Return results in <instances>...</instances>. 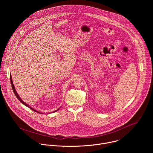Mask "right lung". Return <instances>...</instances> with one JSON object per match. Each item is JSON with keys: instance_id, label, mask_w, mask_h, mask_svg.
<instances>
[{"instance_id": "obj_1", "label": "right lung", "mask_w": 153, "mask_h": 153, "mask_svg": "<svg viewBox=\"0 0 153 153\" xmlns=\"http://www.w3.org/2000/svg\"><path fill=\"white\" fill-rule=\"evenodd\" d=\"M10 81H11V86H12V88H13V92H14V94L16 95V97L19 99V100L21 102V103H22L24 105H25V106H28V108H31L32 110H33V111H36V112H37V113H39V111H36V110H35L34 109H33V108H31V106H30L28 105H27L26 103H25L20 98V97L19 96V95H18V94L17 93V92H16V89H15V88H14V84H13V80H12V77H11V76L10 75ZM59 110V109H57V110H56V111H54V112H56V111H57L58 110Z\"/></svg>"}]
</instances>
